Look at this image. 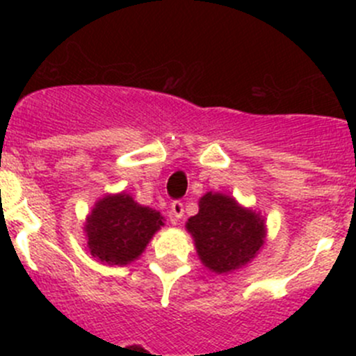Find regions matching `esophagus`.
Instances as JSON below:
<instances>
[{
  "mask_svg": "<svg viewBox=\"0 0 356 356\" xmlns=\"http://www.w3.org/2000/svg\"><path fill=\"white\" fill-rule=\"evenodd\" d=\"M184 215V203H182V200H174L170 203V218L172 222H177L179 218Z\"/></svg>",
  "mask_w": 356,
  "mask_h": 356,
  "instance_id": "1",
  "label": "esophagus"
}]
</instances>
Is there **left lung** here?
Returning <instances> with one entry per match:
<instances>
[{
  "label": "left lung",
  "mask_w": 356,
  "mask_h": 356,
  "mask_svg": "<svg viewBox=\"0 0 356 356\" xmlns=\"http://www.w3.org/2000/svg\"><path fill=\"white\" fill-rule=\"evenodd\" d=\"M186 227L195 238L201 261L217 274L248 264L264 246L265 225L260 215L217 193H207L200 200V211Z\"/></svg>",
  "instance_id": "left-lung-1"
}]
</instances>
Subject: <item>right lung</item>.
Segmentation results:
<instances>
[{
  "label": "right lung",
  "instance_id": "1",
  "mask_svg": "<svg viewBox=\"0 0 356 356\" xmlns=\"http://www.w3.org/2000/svg\"><path fill=\"white\" fill-rule=\"evenodd\" d=\"M160 225L163 222L158 211L141 207L129 195L106 196L88 218V246L102 261L127 265L143 253Z\"/></svg>",
  "mask_w": 356,
  "mask_h": 356
}]
</instances>
